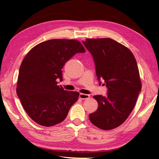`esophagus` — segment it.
<instances>
[{
  "label": "esophagus",
  "mask_w": 159,
  "mask_h": 159,
  "mask_svg": "<svg viewBox=\"0 0 159 159\" xmlns=\"http://www.w3.org/2000/svg\"><path fill=\"white\" fill-rule=\"evenodd\" d=\"M90 97V96L89 94H83V93H80L79 94V98L80 99H87Z\"/></svg>",
  "instance_id": "obj_1"
}]
</instances>
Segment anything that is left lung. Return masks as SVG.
<instances>
[{
    "mask_svg": "<svg viewBox=\"0 0 159 159\" xmlns=\"http://www.w3.org/2000/svg\"><path fill=\"white\" fill-rule=\"evenodd\" d=\"M83 43L93 57L99 84L104 80L108 89L106 97H93L98 107L89 119L101 129H115L127 119L141 91L137 61L128 48L111 39H87Z\"/></svg>",
    "mask_w": 159,
    "mask_h": 159,
    "instance_id": "8db88e82",
    "label": "left lung"
}]
</instances>
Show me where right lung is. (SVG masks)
Returning <instances> with one entry per match:
<instances>
[{"label": "right lung", "mask_w": 159, "mask_h": 159, "mask_svg": "<svg viewBox=\"0 0 159 159\" xmlns=\"http://www.w3.org/2000/svg\"><path fill=\"white\" fill-rule=\"evenodd\" d=\"M76 40L52 39L32 48L19 69L16 93L22 107L37 124L51 126L64 120L79 93L58 86L62 69L75 54L85 52Z\"/></svg>", "instance_id": "obj_1"}]
</instances>
